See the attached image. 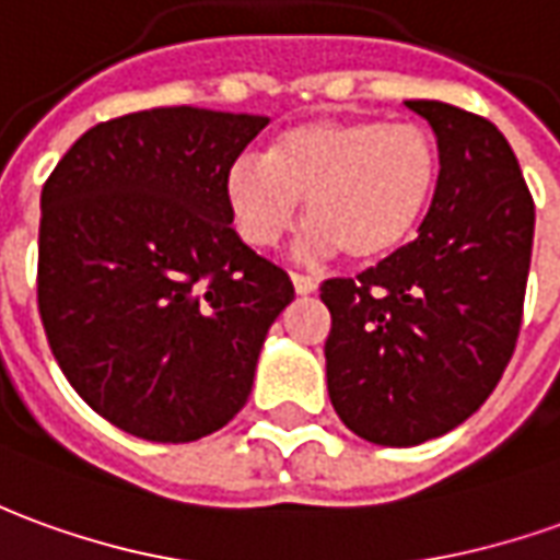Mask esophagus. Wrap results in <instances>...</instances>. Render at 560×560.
I'll list each match as a JSON object with an SVG mask.
<instances>
[{
  "label": "esophagus",
  "instance_id": "obj_1",
  "mask_svg": "<svg viewBox=\"0 0 560 560\" xmlns=\"http://www.w3.org/2000/svg\"><path fill=\"white\" fill-rule=\"evenodd\" d=\"M291 281L293 288H296V293H315L318 291V279H312V276H303V272H291Z\"/></svg>",
  "mask_w": 560,
  "mask_h": 560
}]
</instances>
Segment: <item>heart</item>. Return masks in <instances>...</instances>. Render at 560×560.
<instances>
[{"mask_svg": "<svg viewBox=\"0 0 560 560\" xmlns=\"http://www.w3.org/2000/svg\"><path fill=\"white\" fill-rule=\"evenodd\" d=\"M443 178L436 136L409 120L324 117L279 132L267 158L236 160L226 172L233 224L252 248L279 245L306 197L308 254L346 252L375 264L424 224Z\"/></svg>", "mask_w": 560, "mask_h": 560, "instance_id": "1", "label": "heart"}]
</instances>
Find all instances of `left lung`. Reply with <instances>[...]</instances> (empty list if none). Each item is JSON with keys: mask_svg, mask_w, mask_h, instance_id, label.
<instances>
[{"mask_svg": "<svg viewBox=\"0 0 560 560\" xmlns=\"http://www.w3.org/2000/svg\"><path fill=\"white\" fill-rule=\"evenodd\" d=\"M443 178L418 240L358 279H327V390L375 445L443 436L482 406L510 363L534 248V197L503 132L457 105L409 100Z\"/></svg>", "mask_w": 560, "mask_h": 560, "instance_id": "obj_1", "label": "left lung"}]
</instances>
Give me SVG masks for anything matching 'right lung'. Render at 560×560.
<instances>
[{
    "label": "right lung",
    "instance_id": "right-lung-1",
    "mask_svg": "<svg viewBox=\"0 0 560 560\" xmlns=\"http://www.w3.org/2000/svg\"><path fill=\"white\" fill-rule=\"evenodd\" d=\"M269 124L190 105L112 117L42 187L38 315L93 412L194 443L240 412L291 276L233 230L226 172Z\"/></svg>",
    "mask_w": 560,
    "mask_h": 560
}]
</instances>
